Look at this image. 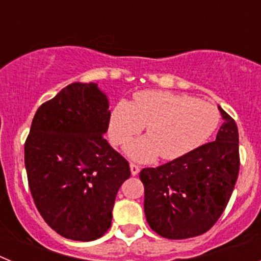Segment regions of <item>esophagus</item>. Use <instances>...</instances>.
Returning <instances> with one entry per match:
<instances>
[{
  "instance_id": "34e87169",
  "label": "esophagus",
  "mask_w": 261,
  "mask_h": 261,
  "mask_svg": "<svg viewBox=\"0 0 261 261\" xmlns=\"http://www.w3.org/2000/svg\"><path fill=\"white\" fill-rule=\"evenodd\" d=\"M129 167H130V174H132L133 176H136V175H137L138 172H140V166H138V165H135V163H130V166H129Z\"/></svg>"
}]
</instances>
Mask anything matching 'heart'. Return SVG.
<instances>
[{
	"mask_svg": "<svg viewBox=\"0 0 261 261\" xmlns=\"http://www.w3.org/2000/svg\"><path fill=\"white\" fill-rule=\"evenodd\" d=\"M220 123V112L214 105L187 94L165 90H144L133 102L120 100L110 117L111 141L125 145L141 132L125 149L126 155L147 163L158 156L166 161L180 158L201 146Z\"/></svg>",
	"mask_w": 261,
	"mask_h": 261,
	"instance_id": "heart-1",
	"label": "heart"
}]
</instances>
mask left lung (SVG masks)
<instances>
[{"label":"left lung","instance_id":"1","mask_svg":"<svg viewBox=\"0 0 261 261\" xmlns=\"http://www.w3.org/2000/svg\"><path fill=\"white\" fill-rule=\"evenodd\" d=\"M220 111L223 123L216 141L140 172L147 223L165 238L186 239L206 232L231 197L239 172L238 126Z\"/></svg>","mask_w":261,"mask_h":261}]
</instances>
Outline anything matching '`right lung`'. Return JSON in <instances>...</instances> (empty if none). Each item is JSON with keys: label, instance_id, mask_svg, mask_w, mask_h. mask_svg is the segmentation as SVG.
Wrapping results in <instances>:
<instances>
[{"label": "right lung", "instance_id": "right-lung-1", "mask_svg": "<svg viewBox=\"0 0 261 261\" xmlns=\"http://www.w3.org/2000/svg\"><path fill=\"white\" fill-rule=\"evenodd\" d=\"M98 84L74 82L36 111L24 166L39 213L73 241L100 238L111 226L129 165L103 137L111 111Z\"/></svg>", "mask_w": 261, "mask_h": 261}]
</instances>
